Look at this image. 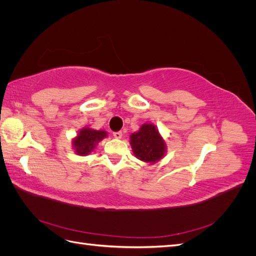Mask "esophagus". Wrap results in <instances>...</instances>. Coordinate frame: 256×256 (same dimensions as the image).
Instances as JSON below:
<instances>
[{
	"label": "esophagus",
	"mask_w": 256,
	"mask_h": 256,
	"mask_svg": "<svg viewBox=\"0 0 256 256\" xmlns=\"http://www.w3.org/2000/svg\"><path fill=\"white\" fill-rule=\"evenodd\" d=\"M113 136L116 138H120L122 136V131H116V132H113Z\"/></svg>",
	"instance_id": "1"
}]
</instances>
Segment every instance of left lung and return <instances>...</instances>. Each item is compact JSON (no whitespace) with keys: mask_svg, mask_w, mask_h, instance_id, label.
Returning a JSON list of instances; mask_svg holds the SVG:
<instances>
[{"mask_svg":"<svg viewBox=\"0 0 256 256\" xmlns=\"http://www.w3.org/2000/svg\"><path fill=\"white\" fill-rule=\"evenodd\" d=\"M130 144L134 156L148 164L160 160L166 152L164 141L152 124H144L138 132L131 134Z\"/></svg>","mask_w":256,"mask_h":256,"instance_id":"left-lung-1","label":"left lung"}]
</instances>
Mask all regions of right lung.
Returning <instances> with one entry per match:
<instances>
[{"label":"right lung","mask_w":256,"mask_h":256,"mask_svg":"<svg viewBox=\"0 0 256 256\" xmlns=\"http://www.w3.org/2000/svg\"><path fill=\"white\" fill-rule=\"evenodd\" d=\"M106 136V132L102 130H94L90 128H84L80 131L72 144L76 152L78 154H88L95 148L96 144Z\"/></svg>","instance_id":"add662e5"}]
</instances>
